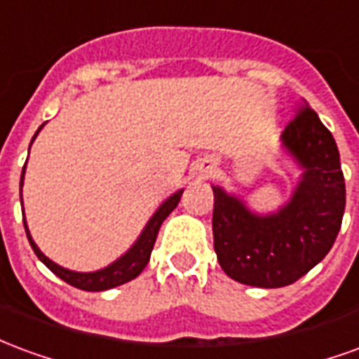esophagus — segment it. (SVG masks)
Listing matches in <instances>:
<instances>
[{"mask_svg":"<svg viewBox=\"0 0 359 359\" xmlns=\"http://www.w3.org/2000/svg\"><path fill=\"white\" fill-rule=\"evenodd\" d=\"M211 169H213V167H208V169H205V175H210Z\"/></svg>","mask_w":359,"mask_h":359,"instance_id":"obj_1","label":"esophagus"}]
</instances>
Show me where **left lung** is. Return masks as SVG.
<instances>
[{"label":"left lung","mask_w":359,"mask_h":359,"mask_svg":"<svg viewBox=\"0 0 359 359\" xmlns=\"http://www.w3.org/2000/svg\"><path fill=\"white\" fill-rule=\"evenodd\" d=\"M280 140L304 172L278 211L257 215L213 187V248L221 269L242 285H292L329 254L342 225L346 187L339 148L306 100Z\"/></svg>","instance_id":"8db88e82"}]
</instances>
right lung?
Here are the masks:
<instances>
[{
    "instance_id": "right-lung-1",
    "label": "right lung",
    "mask_w": 359,
    "mask_h": 359,
    "mask_svg": "<svg viewBox=\"0 0 359 359\" xmlns=\"http://www.w3.org/2000/svg\"><path fill=\"white\" fill-rule=\"evenodd\" d=\"M42 126L38 128V133L42 130ZM34 138H32V140H34ZM30 144H32V142H30ZM25 169H27V165L22 167L20 188H22V179H25ZM180 196H182V190L175 192L171 198H167V200L157 208L156 213H154L151 219L148 221L146 229H144L140 236H138V241L133 244V248L118 257L117 262H113V264L107 265V267H103V269L100 271H94V273H79V271L65 269V267H61V265L53 264L50 257L43 256L42 250L36 246V242L32 241V236L28 233L27 221H25V219H22V221H25V231H27L28 242H30V246L34 250V254L51 273H55L59 278H63L65 283H69V285L74 286V288L90 290V292H100V290H107V288H115V286L118 285H125V283H128V280H133V278H136L140 275L142 271H144V267H146L149 262L151 250H154V244H156L157 233H159V226H161V223L167 219V215L179 205Z\"/></svg>"
}]
</instances>
